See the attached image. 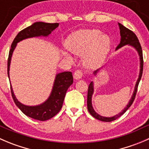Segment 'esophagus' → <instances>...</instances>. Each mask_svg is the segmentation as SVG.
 <instances>
[{
    "label": "esophagus",
    "mask_w": 149,
    "mask_h": 149,
    "mask_svg": "<svg viewBox=\"0 0 149 149\" xmlns=\"http://www.w3.org/2000/svg\"><path fill=\"white\" fill-rule=\"evenodd\" d=\"M82 76H83V73L81 70H76L74 72V75H73V77L75 79H81Z\"/></svg>",
    "instance_id": "1"
}]
</instances>
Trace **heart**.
<instances>
[{"label":"heart","mask_w":149,"mask_h":149,"mask_svg":"<svg viewBox=\"0 0 149 149\" xmlns=\"http://www.w3.org/2000/svg\"><path fill=\"white\" fill-rule=\"evenodd\" d=\"M66 47L76 55L83 57L84 65L88 68H96L104 63L111 48V39L107 35L95 29L82 30L73 33L68 38ZM66 58L71 60L65 52Z\"/></svg>","instance_id":"b5f03b06"}]
</instances>
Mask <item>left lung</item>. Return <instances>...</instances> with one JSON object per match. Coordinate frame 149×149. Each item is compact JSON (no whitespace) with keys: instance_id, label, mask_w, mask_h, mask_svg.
Wrapping results in <instances>:
<instances>
[{"instance_id":"left-lung-1","label":"left lung","mask_w":149,"mask_h":149,"mask_svg":"<svg viewBox=\"0 0 149 149\" xmlns=\"http://www.w3.org/2000/svg\"><path fill=\"white\" fill-rule=\"evenodd\" d=\"M119 24V30H120V35H121V41L120 43L119 44V45L117 46L116 47V49L120 47H123V46L127 45V44H129V45L132 46V47H135L136 49V50L138 51V54H139L140 56V60H141V70H140V75H139V78H138V81L136 82V84H135V91H134V93L132 95V98L130 100L129 103L128 105H127V107H125V109L120 112V113L119 114L116 115V116H113V117H104V116H101L100 115H98L97 113L94 111L93 108L92 106V95L93 94V83L92 81L89 84V87H88V92H87V108L88 111H89V113L93 116L94 118L95 119H98L100 121H102V122H112V121L116 120V119L121 116L122 115H123L124 113H125L127 111V110L131 106V105L133 102L134 100H135V96H136V93L137 91H138V84H139V82L141 81V76H142L143 74V51H142V47H141V44L139 42V40H138V37L136 36V35L135 34V33L130 30V29L127 28L125 27V26L122 25V24L120 23H118ZM97 70L95 71V74L97 73Z\"/></svg>"}]
</instances>
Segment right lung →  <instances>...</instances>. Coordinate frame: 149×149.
I'll use <instances>...</instances> for the list:
<instances>
[{"mask_svg":"<svg viewBox=\"0 0 149 149\" xmlns=\"http://www.w3.org/2000/svg\"><path fill=\"white\" fill-rule=\"evenodd\" d=\"M58 23H45L38 22L33 23L32 25L23 29L17 35L11 44V49L9 51V54H8V63H7L8 78H9L8 71H9L11 57L17 43L24 38H31V37H35V36H47L51 33L52 30L58 27ZM73 76H72L71 72L68 71L58 73L56 76L52 92L49 97L44 103L40 105H37V106H27V105L20 103L16 99L12 88L11 86V96H12L16 105L26 116H29L32 119H36V120L46 121L52 118L60 111L62 106H63L66 92L69 86L73 84Z\"/></svg>","mask_w":149,"mask_h":149,"instance_id":"obj_1","label":"right lung"}]
</instances>
